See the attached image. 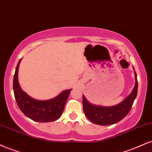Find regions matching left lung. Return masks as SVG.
I'll return each mask as SVG.
<instances>
[{
	"label": "left lung",
	"instance_id": "1",
	"mask_svg": "<svg viewBox=\"0 0 152 152\" xmlns=\"http://www.w3.org/2000/svg\"><path fill=\"white\" fill-rule=\"evenodd\" d=\"M136 83L130 95L125 100L113 107L94 105L83 97V112L87 118L93 123L100 125H109L120 122L128 114L137 95L138 82L135 72Z\"/></svg>",
	"mask_w": 152,
	"mask_h": 152
}]
</instances>
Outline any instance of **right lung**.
<instances>
[{
    "label": "right lung",
    "instance_id": "obj_1",
    "mask_svg": "<svg viewBox=\"0 0 152 152\" xmlns=\"http://www.w3.org/2000/svg\"><path fill=\"white\" fill-rule=\"evenodd\" d=\"M16 66L13 78V91L16 102L25 115L31 120L39 122H53L58 120L63 113L65 103L71 90L64 91L58 96L48 100H37L30 98L20 87L18 72L20 62Z\"/></svg>",
    "mask_w": 152,
    "mask_h": 152
}]
</instances>
